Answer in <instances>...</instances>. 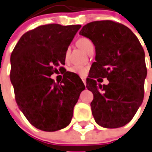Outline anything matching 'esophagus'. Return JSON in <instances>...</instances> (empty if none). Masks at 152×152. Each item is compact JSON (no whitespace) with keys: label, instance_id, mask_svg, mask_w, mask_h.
<instances>
[{"label":"esophagus","instance_id":"esophagus-1","mask_svg":"<svg viewBox=\"0 0 152 152\" xmlns=\"http://www.w3.org/2000/svg\"><path fill=\"white\" fill-rule=\"evenodd\" d=\"M82 81L83 82V83H84V85L86 86V84H87V82H86V78L85 77H82Z\"/></svg>","mask_w":152,"mask_h":152}]
</instances>
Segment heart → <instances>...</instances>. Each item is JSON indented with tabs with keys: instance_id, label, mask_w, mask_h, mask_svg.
<instances>
[{
	"instance_id": "b5f03b06",
	"label": "heart",
	"mask_w": 152,
	"mask_h": 152,
	"mask_svg": "<svg viewBox=\"0 0 152 152\" xmlns=\"http://www.w3.org/2000/svg\"><path fill=\"white\" fill-rule=\"evenodd\" d=\"M77 44H78L79 46H80V48H82V50H84L86 53L88 51V50L90 48L94 47L92 41L87 37L80 38L78 40V41H77ZM69 50V49H68V50H66V55H68ZM69 72L76 74V75H79V76H85L87 72V68L84 67V66H83V65H76L70 68Z\"/></svg>"
}]
</instances>
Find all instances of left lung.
Instances as JSON below:
<instances>
[{
  "mask_svg": "<svg viewBox=\"0 0 152 152\" xmlns=\"http://www.w3.org/2000/svg\"><path fill=\"white\" fill-rule=\"evenodd\" d=\"M80 34L95 46L96 61L86 86L94 94L91 103L94 118L104 128L123 126L133 119L144 99L147 76L144 49L128 27L110 20L85 25ZM98 77L107 78L109 84L97 85L95 80Z\"/></svg>",
  "mask_w": 152,
  "mask_h": 152,
  "instance_id": "obj_1",
  "label": "left lung"
}]
</instances>
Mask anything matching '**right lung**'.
<instances>
[{"mask_svg":"<svg viewBox=\"0 0 152 152\" xmlns=\"http://www.w3.org/2000/svg\"><path fill=\"white\" fill-rule=\"evenodd\" d=\"M80 27H37L22 36L11 55L10 79L16 103L29 123L43 131H56L69 124L85 89L77 75L68 74L60 83L50 78L65 65L66 50Z\"/></svg>","mask_w":152,"mask_h":152,"instance_id":"obj_1","label":"right lung"}]
</instances>
